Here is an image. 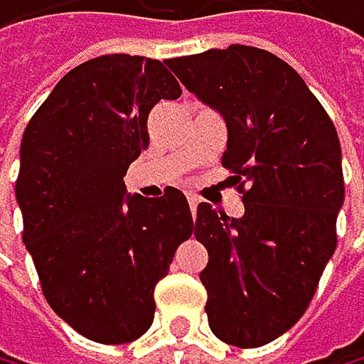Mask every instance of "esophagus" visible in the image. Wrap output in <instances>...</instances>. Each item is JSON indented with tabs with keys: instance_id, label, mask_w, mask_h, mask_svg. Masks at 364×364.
Segmentation results:
<instances>
[{
	"instance_id": "obj_1",
	"label": "esophagus",
	"mask_w": 364,
	"mask_h": 364,
	"mask_svg": "<svg viewBox=\"0 0 364 364\" xmlns=\"http://www.w3.org/2000/svg\"><path fill=\"white\" fill-rule=\"evenodd\" d=\"M186 200H189V207H191V210H196L198 203H200V198H198L196 193H186Z\"/></svg>"
}]
</instances>
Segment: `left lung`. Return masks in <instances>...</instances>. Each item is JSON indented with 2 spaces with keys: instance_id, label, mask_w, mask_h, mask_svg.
<instances>
[{
  "instance_id": "obj_1",
  "label": "left lung",
  "mask_w": 364,
  "mask_h": 364,
  "mask_svg": "<svg viewBox=\"0 0 364 364\" xmlns=\"http://www.w3.org/2000/svg\"><path fill=\"white\" fill-rule=\"evenodd\" d=\"M168 68L223 116L221 161L248 184L239 218L198 205L210 328L242 349L262 346L301 319L335 253L344 203L338 132L301 75L267 50L230 45Z\"/></svg>"
}]
</instances>
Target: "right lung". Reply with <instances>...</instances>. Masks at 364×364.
<instances>
[{
    "instance_id": "add662e5",
    "label": "right lung",
    "mask_w": 364,
    "mask_h": 364,
    "mask_svg": "<svg viewBox=\"0 0 364 364\" xmlns=\"http://www.w3.org/2000/svg\"><path fill=\"white\" fill-rule=\"evenodd\" d=\"M182 88L166 65L111 54L77 65L26 125L15 184L47 303L84 338L125 344L154 319V287L193 232L189 203L127 193L125 173L148 148V116Z\"/></svg>"
}]
</instances>
